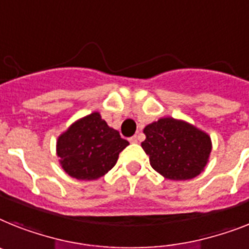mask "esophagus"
Listing matches in <instances>:
<instances>
[{
	"instance_id": "esophagus-1",
	"label": "esophagus",
	"mask_w": 249,
	"mask_h": 249,
	"mask_svg": "<svg viewBox=\"0 0 249 249\" xmlns=\"http://www.w3.org/2000/svg\"><path fill=\"white\" fill-rule=\"evenodd\" d=\"M137 141H139L137 136H132V137H131V139H129V142H131V143H136Z\"/></svg>"
}]
</instances>
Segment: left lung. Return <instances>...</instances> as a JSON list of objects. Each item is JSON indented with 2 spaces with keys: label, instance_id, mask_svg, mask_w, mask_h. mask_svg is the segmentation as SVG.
I'll return each instance as SVG.
<instances>
[{
  "label": "left lung",
  "instance_id": "obj_1",
  "mask_svg": "<svg viewBox=\"0 0 249 249\" xmlns=\"http://www.w3.org/2000/svg\"><path fill=\"white\" fill-rule=\"evenodd\" d=\"M141 146L154 170L170 180L201 174L210 159L213 142L205 131L183 120L164 117L143 128Z\"/></svg>",
  "mask_w": 249,
  "mask_h": 249
}]
</instances>
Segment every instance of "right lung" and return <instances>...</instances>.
<instances>
[{
    "label": "right lung",
    "instance_id": "obj_1",
    "mask_svg": "<svg viewBox=\"0 0 249 249\" xmlns=\"http://www.w3.org/2000/svg\"><path fill=\"white\" fill-rule=\"evenodd\" d=\"M128 145L102 120L99 112L79 118L57 139L59 165L76 179L95 180L116 165L118 155Z\"/></svg>",
    "mask_w": 249,
    "mask_h": 249
}]
</instances>
